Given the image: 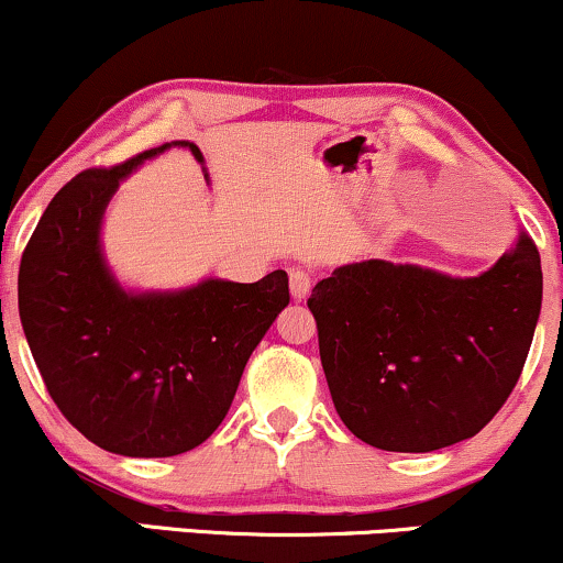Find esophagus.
I'll return each instance as SVG.
<instances>
[{"label":"esophagus","instance_id":"1","mask_svg":"<svg viewBox=\"0 0 563 563\" xmlns=\"http://www.w3.org/2000/svg\"><path fill=\"white\" fill-rule=\"evenodd\" d=\"M289 289H292L295 300L302 302L305 297L310 295V289H313V279H310L308 271H302V268L289 271Z\"/></svg>","mask_w":563,"mask_h":563}]
</instances>
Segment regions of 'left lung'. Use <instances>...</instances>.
I'll return each instance as SVG.
<instances>
[{
  "mask_svg": "<svg viewBox=\"0 0 563 563\" xmlns=\"http://www.w3.org/2000/svg\"><path fill=\"white\" fill-rule=\"evenodd\" d=\"M540 300V253L527 232L473 279L388 261L336 268L308 308L339 418L384 451L473 439L522 376Z\"/></svg>",
  "mask_w": 563,
  "mask_h": 563,
  "instance_id": "left-lung-1",
  "label": "left lung"
}]
</instances>
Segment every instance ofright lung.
<instances>
[{
    "label": "right lung",
    "instance_id": "add662e5",
    "mask_svg": "<svg viewBox=\"0 0 563 563\" xmlns=\"http://www.w3.org/2000/svg\"><path fill=\"white\" fill-rule=\"evenodd\" d=\"M175 141L62 187L27 240L20 321L59 412L96 446L175 456L221 426L242 371L289 305L287 271L255 284L206 279L183 292H124L101 253L103 208L137 164Z\"/></svg>",
    "mask_w": 563,
    "mask_h": 563
}]
</instances>
